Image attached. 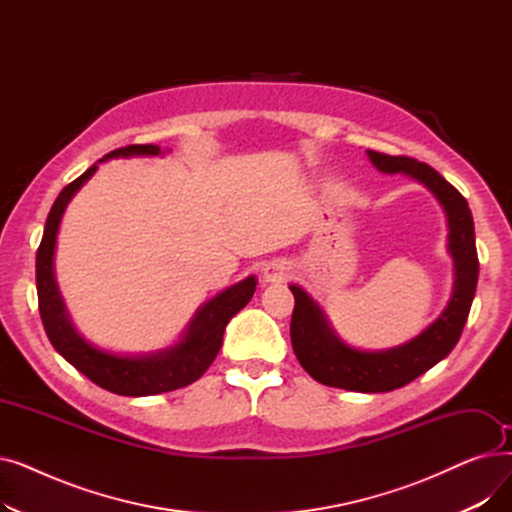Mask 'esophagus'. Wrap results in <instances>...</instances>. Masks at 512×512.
I'll return each mask as SVG.
<instances>
[{
  "label": "esophagus",
  "instance_id": "obj_1",
  "mask_svg": "<svg viewBox=\"0 0 512 512\" xmlns=\"http://www.w3.org/2000/svg\"><path fill=\"white\" fill-rule=\"evenodd\" d=\"M288 274H290L288 263L276 259V261H270V263H267V265L263 267V282H267V284H278V282L286 280Z\"/></svg>",
  "mask_w": 512,
  "mask_h": 512
}]
</instances>
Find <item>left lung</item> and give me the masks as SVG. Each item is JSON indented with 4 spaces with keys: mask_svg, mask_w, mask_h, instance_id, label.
I'll list each match as a JSON object with an SVG mask.
<instances>
[{
    "mask_svg": "<svg viewBox=\"0 0 512 512\" xmlns=\"http://www.w3.org/2000/svg\"><path fill=\"white\" fill-rule=\"evenodd\" d=\"M367 157L375 170L382 174H405L438 199L446 213L448 253L454 263L452 294L444 311L421 334L384 351H363L346 344L311 294L299 284H290L294 294L290 340L303 369L319 384L375 394L402 388L450 355L461 338L475 297L479 261L471 209L450 182L434 168L411 157H394L378 151H367Z\"/></svg>",
    "mask_w": 512,
    "mask_h": 512,
    "instance_id": "obj_1",
    "label": "left lung"
}]
</instances>
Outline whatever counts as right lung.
<instances>
[{
  "label": "right lung",
  "mask_w": 512,
  "mask_h": 512,
  "mask_svg": "<svg viewBox=\"0 0 512 512\" xmlns=\"http://www.w3.org/2000/svg\"><path fill=\"white\" fill-rule=\"evenodd\" d=\"M164 153L166 151L157 145H128L99 159L97 164L70 182L58 195L47 215L43 240L37 251L39 313L49 342L72 367L85 373L93 384L120 396H151L197 382L213 359L218 357L228 321L242 307H247L257 288L255 276L228 286L195 311L174 344L151 353L120 355L105 351V348L89 342L76 330L56 282V267H53L58 232L66 207L80 188L87 184V180H91L103 161L116 157H157Z\"/></svg>",
  "instance_id": "obj_1"
}]
</instances>
